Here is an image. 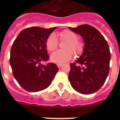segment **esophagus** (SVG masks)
I'll return each mask as SVG.
<instances>
[{
	"instance_id": "34e87169",
	"label": "esophagus",
	"mask_w": 120,
	"mask_h": 120,
	"mask_svg": "<svg viewBox=\"0 0 120 120\" xmlns=\"http://www.w3.org/2000/svg\"><path fill=\"white\" fill-rule=\"evenodd\" d=\"M57 66H58V68H61L62 66H63V65H62V64H58V65H57Z\"/></svg>"
}]
</instances>
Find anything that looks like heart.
I'll use <instances>...</instances> for the list:
<instances>
[{
    "instance_id": "obj_1",
    "label": "heart",
    "mask_w": 120,
    "mask_h": 120,
    "mask_svg": "<svg viewBox=\"0 0 120 120\" xmlns=\"http://www.w3.org/2000/svg\"><path fill=\"white\" fill-rule=\"evenodd\" d=\"M58 35L60 41H66L64 45L65 50H58L52 53L50 59L53 62L57 64H63L68 62L73 57V53L79 55L83 50V43L79 39V36L75 32L69 30L61 31ZM45 45L47 50L50 52L57 48L58 40L54 34H51L47 37Z\"/></svg>"
}]
</instances>
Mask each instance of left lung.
I'll return each instance as SVG.
<instances>
[{
  "instance_id": "1",
  "label": "left lung",
  "mask_w": 120,
  "mask_h": 120,
  "mask_svg": "<svg viewBox=\"0 0 120 120\" xmlns=\"http://www.w3.org/2000/svg\"><path fill=\"white\" fill-rule=\"evenodd\" d=\"M69 29L83 37L85 47L80 58L70 64L68 80L79 93H95L104 84L110 71L111 54L108 43L97 29L87 24Z\"/></svg>"
}]
</instances>
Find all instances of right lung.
<instances>
[{"mask_svg":"<svg viewBox=\"0 0 120 120\" xmlns=\"http://www.w3.org/2000/svg\"><path fill=\"white\" fill-rule=\"evenodd\" d=\"M55 29L32 27L23 29L12 44L10 57L12 73L26 91L36 92L47 88L59 70L53 63L41 64L49 60L45 42Z\"/></svg>","mask_w":120,"mask_h":120,"instance_id":"right-lung-1","label":"right lung"}]
</instances>
